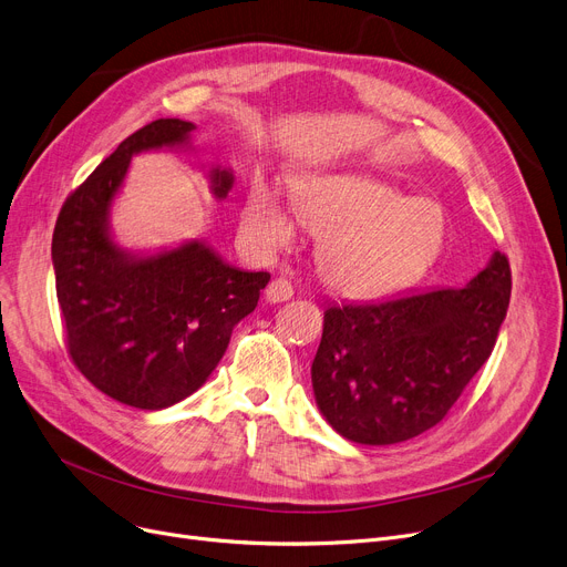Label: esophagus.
Here are the masks:
<instances>
[{"mask_svg":"<svg viewBox=\"0 0 567 567\" xmlns=\"http://www.w3.org/2000/svg\"><path fill=\"white\" fill-rule=\"evenodd\" d=\"M291 296H293V287H291V282L285 280V278L274 280L271 285L266 287V291H264V299H266L268 303H285V301L291 299Z\"/></svg>","mask_w":567,"mask_h":567,"instance_id":"1","label":"esophagus"}]
</instances>
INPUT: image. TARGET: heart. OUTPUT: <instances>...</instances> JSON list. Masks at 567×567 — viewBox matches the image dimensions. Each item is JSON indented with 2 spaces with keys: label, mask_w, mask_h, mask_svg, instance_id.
Masks as SVG:
<instances>
[{
  "label": "heart",
  "mask_w": 567,
  "mask_h": 567,
  "mask_svg": "<svg viewBox=\"0 0 567 567\" xmlns=\"http://www.w3.org/2000/svg\"><path fill=\"white\" fill-rule=\"evenodd\" d=\"M293 206L321 236L317 261L340 293L381 296L419 280L445 238V214L432 199H415L363 174H310L293 184ZM241 234L259 257L285 250L296 218L266 184L248 190Z\"/></svg>",
  "instance_id": "heart-1"
}]
</instances>
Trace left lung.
<instances>
[{
	"label": "left lung",
	"mask_w": 567,
	"mask_h": 567,
	"mask_svg": "<svg viewBox=\"0 0 567 567\" xmlns=\"http://www.w3.org/2000/svg\"><path fill=\"white\" fill-rule=\"evenodd\" d=\"M511 289L508 259L492 252L464 287L329 306L312 361L326 423L363 445L409 441L441 423L489 359Z\"/></svg>",
	"instance_id": "8db88e82"
}]
</instances>
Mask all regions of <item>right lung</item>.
Masks as SVG:
<instances>
[{
    "label": "right lung",
    "mask_w": 567,
    "mask_h": 567,
    "mask_svg": "<svg viewBox=\"0 0 567 567\" xmlns=\"http://www.w3.org/2000/svg\"><path fill=\"white\" fill-rule=\"evenodd\" d=\"M193 122L158 118L116 146L64 202L52 234L56 301L78 370L107 398L161 411L212 377L234 326L271 276L225 261L202 238L128 250L114 241L112 206L131 161L193 146ZM208 190L225 199L234 172L214 165Z\"/></svg>",
    "instance_id": "add662e5"
}]
</instances>
